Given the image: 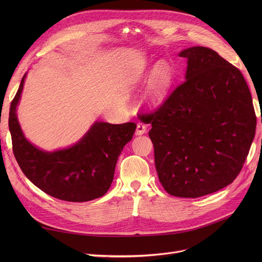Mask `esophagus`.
<instances>
[{"instance_id": "1", "label": "esophagus", "mask_w": 262, "mask_h": 262, "mask_svg": "<svg viewBox=\"0 0 262 262\" xmlns=\"http://www.w3.org/2000/svg\"><path fill=\"white\" fill-rule=\"evenodd\" d=\"M146 128H147V126L145 125L144 123H142V122H139L138 124H137V128H136V135H143V134L146 132Z\"/></svg>"}]
</instances>
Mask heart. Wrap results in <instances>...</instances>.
<instances>
[{
    "label": "heart",
    "mask_w": 262,
    "mask_h": 262,
    "mask_svg": "<svg viewBox=\"0 0 262 262\" xmlns=\"http://www.w3.org/2000/svg\"><path fill=\"white\" fill-rule=\"evenodd\" d=\"M172 82V70L168 63L158 62L149 78L148 100L152 103L161 102L168 93Z\"/></svg>",
    "instance_id": "heart-1"
}]
</instances>
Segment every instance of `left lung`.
<instances>
[{
    "instance_id": "1",
    "label": "left lung",
    "mask_w": 262,
    "mask_h": 262,
    "mask_svg": "<svg viewBox=\"0 0 262 262\" xmlns=\"http://www.w3.org/2000/svg\"><path fill=\"white\" fill-rule=\"evenodd\" d=\"M186 79L153 112L159 181L169 194L195 199L228 186L240 173L256 130L252 95L238 68L205 47L181 52Z\"/></svg>"
}]
</instances>
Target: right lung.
I'll use <instances>...</instances> for the list:
<instances>
[{"instance_id":"1","label":"right lung","mask_w":262,"mask_h":262,"mask_svg":"<svg viewBox=\"0 0 262 262\" xmlns=\"http://www.w3.org/2000/svg\"><path fill=\"white\" fill-rule=\"evenodd\" d=\"M24 78L11 101L8 119L13 155L24 175L47 194L61 201L81 203L103 196L114 181L119 155L133 138L136 123L96 122L72 147L43 152L25 139L17 120Z\"/></svg>"}]
</instances>
